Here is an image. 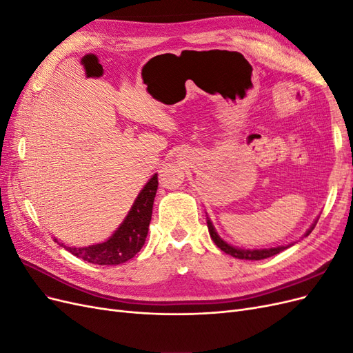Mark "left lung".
Returning a JSON list of instances; mask_svg holds the SVG:
<instances>
[{
	"instance_id": "1",
	"label": "left lung",
	"mask_w": 353,
	"mask_h": 353,
	"mask_svg": "<svg viewBox=\"0 0 353 353\" xmlns=\"http://www.w3.org/2000/svg\"><path fill=\"white\" fill-rule=\"evenodd\" d=\"M206 221H208V228H209V234H210L212 240L215 241V244L218 245V248H219L222 252H225V253L231 254L232 258H237V259H245V261H261V259H266V258H271V256H274V254H276V253H280V252H283V250H285V249H288V248H292V245L296 243V241H293V243H288V244H284V245H275V248H268V249H241V248H236V245L228 244L225 240H222V239L219 237V234L216 232L215 227H213V223H212V221L209 219V216L206 218ZM316 221H318V218L315 219V222L312 223V225L309 227V230L305 232L303 237H307L309 234L312 232V230H314L315 225H316Z\"/></svg>"
}]
</instances>
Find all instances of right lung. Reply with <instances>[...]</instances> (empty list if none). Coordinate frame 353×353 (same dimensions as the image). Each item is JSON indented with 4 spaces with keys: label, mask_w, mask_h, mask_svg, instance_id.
<instances>
[{
    "label": "right lung",
    "mask_w": 353,
    "mask_h": 353,
    "mask_svg": "<svg viewBox=\"0 0 353 353\" xmlns=\"http://www.w3.org/2000/svg\"><path fill=\"white\" fill-rule=\"evenodd\" d=\"M157 174H154L137 196L123 222L112 236L99 244L88 248H69L59 243L72 254L95 265H121L141 250L145 243L148 225L152 221L153 203L157 191Z\"/></svg>",
    "instance_id": "add662e5"
}]
</instances>
